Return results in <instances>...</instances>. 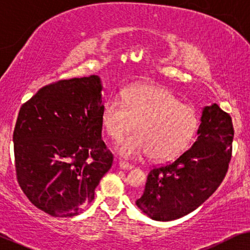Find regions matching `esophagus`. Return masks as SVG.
<instances>
[{"instance_id":"esophagus-1","label":"esophagus","mask_w":250,"mask_h":250,"mask_svg":"<svg viewBox=\"0 0 250 250\" xmlns=\"http://www.w3.org/2000/svg\"><path fill=\"white\" fill-rule=\"evenodd\" d=\"M119 167L121 168V169H123V170H131V169L134 168V166L129 165V164H127V162H125V161H120L119 162Z\"/></svg>"}]
</instances>
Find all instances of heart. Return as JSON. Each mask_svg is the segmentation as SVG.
<instances>
[{
  "mask_svg": "<svg viewBox=\"0 0 250 250\" xmlns=\"http://www.w3.org/2000/svg\"><path fill=\"white\" fill-rule=\"evenodd\" d=\"M102 125L119 145L125 158L148 154L156 161L170 160L188 147L194 137L199 118L192 106L182 104L174 92L154 84L132 85L123 91L122 102L111 98L104 104Z\"/></svg>",
  "mask_w": 250,
  "mask_h": 250,
  "instance_id": "obj_1",
  "label": "heart"
}]
</instances>
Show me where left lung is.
<instances>
[{
    "label": "left lung",
    "instance_id": "obj_1",
    "mask_svg": "<svg viewBox=\"0 0 250 250\" xmlns=\"http://www.w3.org/2000/svg\"><path fill=\"white\" fill-rule=\"evenodd\" d=\"M198 138L171 164L153 168L136 206L154 221L168 222L195 210L224 179L233 125L217 104L202 108Z\"/></svg>",
    "mask_w": 250,
    "mask_h": 250
}]
</instances>
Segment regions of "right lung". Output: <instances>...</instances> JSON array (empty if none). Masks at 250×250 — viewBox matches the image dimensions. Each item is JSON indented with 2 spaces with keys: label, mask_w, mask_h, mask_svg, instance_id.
Returning <instances> with one entry per match:
<instances>
[{
  "label": "right lung",
  "mask_w": 250,
  "mask_h": 250,
  "mask_svg": "<svg viewBox=\"0 0 250 250\" xmlns=\"http://www.w3.org/2000/svg\"><path fill=\"white\" fill-rule=\"evenodd\" d=\"M98 75L43 86L21 107L13 131L17 179L35 207L78 215L113 164L102 141Z\"/></svg>",
  "instance_id": "add662e5"
}]
</instances>
